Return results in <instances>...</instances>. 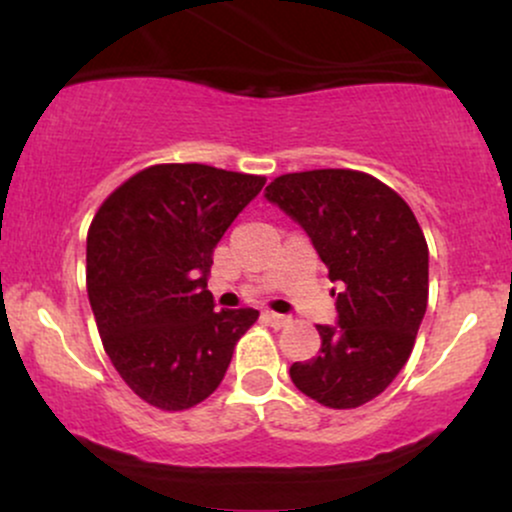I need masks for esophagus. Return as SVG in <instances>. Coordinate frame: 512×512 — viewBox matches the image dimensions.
Wrapping results in <instances>:
<instances>
[{
    "label": "esophagus",
    "instance_id": "1",
    "mask_svg": "<svg viewBox=\"0 0 512 512\" xmlns=\"http://www.w3.org/2000/svg\"><path fill=\"white\" fill-rule=\"evenodd\" d=\"M264 320H267L272 327H276V330H281V327L291 325V317H289V315L272 313V310H267V313H264Z\"/></svg>",
    "mask_w": 512,
    "mask_h": 512
}]
</instances>
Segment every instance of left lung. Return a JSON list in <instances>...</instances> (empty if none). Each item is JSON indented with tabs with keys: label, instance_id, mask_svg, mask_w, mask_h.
Listing matches in <instances>:
<instances>
[{
	"label": "left lung",
	"instance_id": "1",
	"mask_svg": "<svg viewBox=\"0 0 512 512\" xmlns=\"http://www.w3.org/2000/svg\"><path fill=\"white\" fill-rule=\"evenodd\" d=\"M264 197L313 240L337 293V325H317L320 351L293 363L303 395L330 409L378 397L414 349L428 303V245L409 204L346 168L279 175Z\"/></svg>",
	"mask_w": 512,
	"mask_h": 512
}]
</instances>
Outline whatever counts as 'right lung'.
Masks as SVG:
<instances>
[{
  "label": "right lung",
  "mask_w": 512,
  "mask_h": 512,
  "mask_svg": "<svg viewBox=\"0 0 512 512\" xmlns=\"http://www.w3.org/2000/svg\"><path fill=\"white\" fill-rule=\"evenodd\" d=\"M267 178L161 163L101 204L86 238V291L105 354L151 407L204 402L226 375L252 308L214 310V248Z\"/></svg>",
  "instance_id": "add662e5"
}]
</instances>
